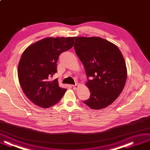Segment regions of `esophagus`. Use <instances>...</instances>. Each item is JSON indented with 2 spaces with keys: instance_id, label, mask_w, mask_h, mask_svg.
<instances>
[{
  "instance_id": "34e87169",
  "label": "esophagus",
  "mask_w": 150,
  "mask_h": 150,
  "mask_svg": "<svg viewBox=\"0 0 150 150\" xmlns=\"http://www.w3.org/2000/svg\"><path fill=\"white\" fill-rule=\"evenodd\" d=\"M78 84H75V85H73V89H74V90H76V89H77V87H78Z\"/></svg>"
}]
</instances>
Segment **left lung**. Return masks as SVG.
Masks as SVG:
<instances>
[{
  "mask_svg": "<svg viewBox=\"0 0 150 150\" xmlns=\"http://www.w3.org/2000/svg\"><path fill=\"white\" fill-rule=\"evenodd\" d=\"M74 50L83 64L89 99L83 102L92 109L110 105L125 86L126 63L116 45L100 37H76Z\"/></svg>",
  "mask_w": 150,
  "mask_h": 150,
  "instance_id": "1",
  "label": "left lung"
}]
</instances>
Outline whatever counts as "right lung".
I'll return each mask as SVG.
<instances>
[{
	"instance_id": "right-lung-1",
	"label": "right lung",
	"mask_w": 150,
	"mask_h": 150,
	"mask_svg": "<svg viewBox=\"0 0 150 150\" xmlns=\"http://www.w3.org/2000/svg\"><path fill=\"white\" fill-rule=\"evenodd\" d=\"M75 37L46 38L29 46L23 53L18 66L22 89L28 99L40 107L48 108L60 100L66 91L56 78L59 55L71 49Z\"/></svg>"
}]
</instances>
